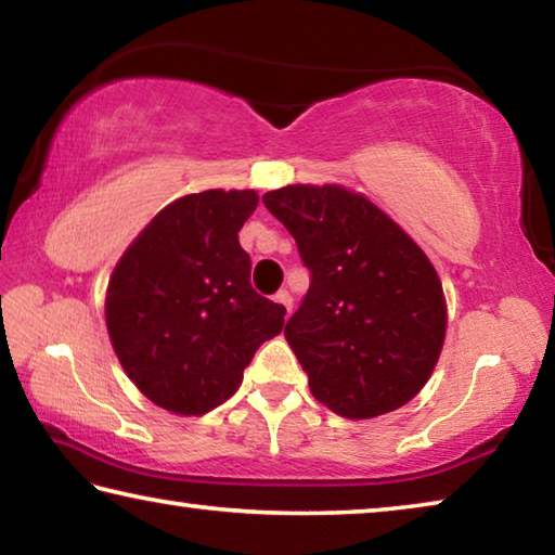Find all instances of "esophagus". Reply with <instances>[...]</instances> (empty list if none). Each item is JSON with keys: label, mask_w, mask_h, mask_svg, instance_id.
Listing matches in <instances>:
<instances>
[{"label": "esophagus", "mask_w": 555, "mask_h": 555, "mask_svg": "<svg viewBox=\"0 0 555 555\" xmlns=\"http://www.w3.org/2000/svg\"><path fill=\"white\" fill-rule=\"evenodd\" d=\"M274 298H276V304H281V306L286 308V315H288L291 311H294V298H291L288 291H279V294H276Z\"/></svg>", "instance_id": "1"}]
</instances>
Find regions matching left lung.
<instances>
[{
    "label": "left lung",
    "mask_w": 555,
    "mask_h": 555,
    "mask_svg": "<svg viewBox=\"0 0 555 555\" xmlns=\"http://www.w3.org/2000/svg\"><path fill=\"white\" fill-rule=\"evenodd\" d=\"M261 201L311 269L284 335L313 397L354 421L411 401L436 370L448 323L443 286L424 249L343 185L296 183Z\"/></svg>",
    "instance_id": "left-lung-1"
}]
</instances>
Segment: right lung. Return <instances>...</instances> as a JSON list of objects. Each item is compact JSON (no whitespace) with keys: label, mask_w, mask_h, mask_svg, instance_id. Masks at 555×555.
Wrapping results in <instances>:
<instances>
[{"label":"right lung","mask_w":555,"mask_h":555,"mask_svg":"<svg viewBox=\"0 0 555 555\" xmlns=\"http://www.w3.org/2000/svg\"><path fill=\"white\" fill-rule=\"evenodd\" d=\"M257 191H203L173 201L139 232L109 276L105 321L127 377L149 401L201 416L240 389L286 308L249 284L237 232Z\"/></svg>","instance_id":"add662e5"}]
</instances>
